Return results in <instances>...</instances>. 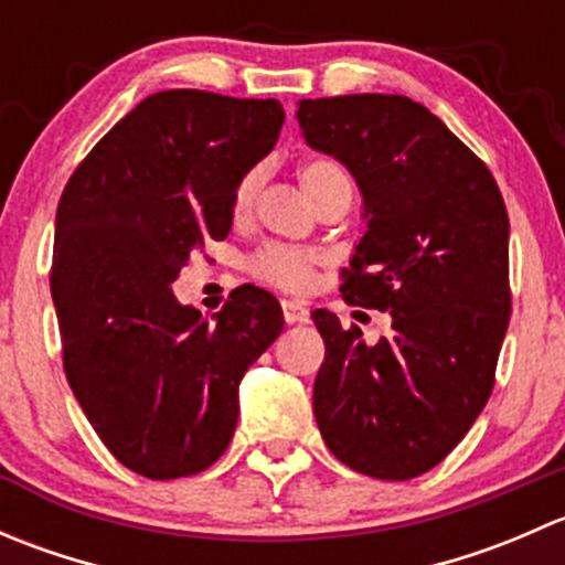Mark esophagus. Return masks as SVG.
Listing matches in <instances>:
<instances>
[{"label": "esophagus", "instance_id": "obj_1", "mask_svg": "<svg viewBox=\"0 0 565 565\" xmlns=\"http://www.w3.org/2000/svg\"><path fill=\"white\" fill-rule=\"evenodd\" d=\"M281 311H284V322L287 324H298L309 319V309H306L300 300H281Z\"/></svg>", "mask_w": 565, "mask_h": 565}]
</instances>
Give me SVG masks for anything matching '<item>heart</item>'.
<instances>
[{"label": "heart", "mask_w": 565, "mask_h": 565, "mask_svg": "<svg viewBox=\"0 0 565 565\" xmlns=\"http://www.w3.org/2000/svg\"><path fill=\"white\" fill-rule=\"evenodd\" d=\"M298 174L306 193H309L315 202L328 196L333 188L350 185V177H347L344 167L330 161V158H309V161L300 163ZM259 182V169H250V172L241 177L235 193H232V213H235V218H243V215L254 207ZM322 262L324 254L319 248L270 243V246H262L254 256H250L248 270L254 278H259V281L270 284V287L276 289H284V292H306V289L315 287L317 265H322Z\"/></svg>", "instance_id": "heart-1"}]
</instances>
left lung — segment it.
<instances>
[{"label": "left lung", "mask_w": 565, "mask_h": 565, "mask_svg": "<svg viewBox=\"0 0 565 565\" xmlns=\"http://www.w3.org/2000/svg\"><path fill=\"white\" fill-rule=\"evenodd\" d=\"M306 141L344 163L366 235L341 295L391 311V335L317 309L324 361L315 418L335 459L407 481L440 465L494 388L511 317L509 213L487 163L404 95L300 100Z\"/></svg>", "instance_id": "obj_1"}]
</instances>
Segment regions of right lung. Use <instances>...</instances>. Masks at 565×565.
Listing matches in <instances>:
<instances>
[{"instance_id":"obj_1","label":"right lung","mask_w":565,"mask_h":565,"mask_svg":"<svg viewBox=\"0 0 565 565\" xmlns=\"http://www.w3.org/2000/svg\"><path fill=\"white\" fill-rule=\"evenodd\" d=\"M278 100L167 89L89 150L56 207L51 298L73 396L128 470L196 476L230 446L237 385L278 339L281 306L243 284L213 322L172 281L232 230V193L276 145Z\"/></svg>"}]
</instances>
